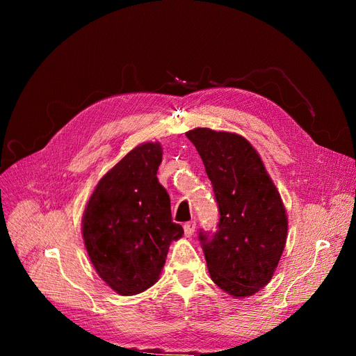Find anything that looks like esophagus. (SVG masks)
Returning a JSON list of instances; mask_svg holds the SVG:
<instances>
[{
	"instance_id": "1",
	"label": "esophagus",
	"mask_w": 356,
	"mask_h": 356,
	"mask_svg": "<svg viewBox=\"0 0 356 356\" xmlns=\"http://www.w3.org/2000/svg\"><path fill=\"white\" fill-rule=\"evenodd\" d=\"M183 228H184V235L189 238V236L193 235V232H195V229H196V222H195V220L186 222L184 225H183Z\"/></svg>"
}]
</instances>
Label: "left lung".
<instances>
[{"mask_svg":"<svg viewBox=\"0 0 356 356\" xmlns=\"http://www.w3.org/2000/svg\"><path fill=\"white\" fill-rule=\"evenodd\" d=\"M204 164L219 207L218 231L200 232L213 283L232 297L268 284L286 247L284 203L251 143L211 128L186 133Z\"/></svg>","mask_w":356,"mask_h":356,"instance_id":"1","label":"left lung"}]
</instances>
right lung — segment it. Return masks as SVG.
<instances>
[{
    "instance_id": "obj_1",
    "label": "right lung",
    "mask_w": 356,
    "mask_h": 356,
    "mask_svg": "<svg viewBox=\"0 0 356 356\" xmlns=\"http://www.w3.org/2000/svg\"><path fill=\"white\" fill-rule=\"evenodd\" d=\"M161 157L160 143L131 149L99 180L83 212L82 235L90 263L121 296L157 283L168 247L183 235L157 179Z\"/></svg>"
}]
</instances>
